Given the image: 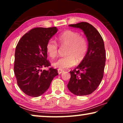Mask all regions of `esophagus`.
Listing matches in <instances>:
<instances>
[{"mask_svg":"<svg viewBox=\"0 0 123 123\" xmlns=\"http://www.w3.org/2000/svg\"><path fill=\"white\" fill-rule=\"evenodd\" d=\"M63 72H64V70H62V69H58V73L59 74H61V73H63Z\"/></svg>","mask_w":123,"mask_h":123,"instance_id":"obj_1","label":"esophagus"}]
</instances>
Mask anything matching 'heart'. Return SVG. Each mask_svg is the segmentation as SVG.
Segmentation results:
<instances>
[{
	"label": "heart",
	"mask_w": 123,
	"mask_h": 123,
	"mask_svg": "<svg viewBox=\"0 0 123 123\" xmlns=\"http://www.w3.org/2000/svg\"><path fill=\"white\" fill-rule=\"evenodd\" d=\"M61 46H67L65 54L53 63V66L59 69H64L80 63L85 58L88 51V43L84 37L76 31L68 30L60 33L57 37ZM46 51L50 58H55L58 53V45L53 39H50L46 45Z\"/></svg>",
	"instance_id": "heart-1"
}]
</instances>
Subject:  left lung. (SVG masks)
Masks as SVG:
<instances>
[{
    "instance_id": "obj_1",
    "label": "left lung",
    "mask_w": 123,
    "mask_h": 123,
    "mask_svg": "<svg viewBox=\"0 0 123 123\" xmlns=\"http://www.w3.org/2000/svg\"><path fill=\"white\" fill-rule=\"evenodd\" d=\"M69 26L83 30L88 46L84 59L76 68L70 71V78L67 87L77 96L90 95L96 90L104 77L106 62L104 40L98 31L90 23L82 22Z\"/></svg>"
}]
</instances>
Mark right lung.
<instances>
[{"label":"right lung","mask_w":123,"mask_h":123,"mask_svg":"<svg viewBox=\"0 0 123 123\" xmlns=\"http://www.w3.org/2000/svg\"><path fill=\"white\" fill-rule=\"evenodd\" d=\"M56 27H36L22 37L17 45L14 55V72L18 86L21 90L31 97L43 95L49 87L53 78L58 75V70L49 68L47 59L46 45L54 35Z\"/></svg>","instance_id":"right-lung-1"}]
</instances>
